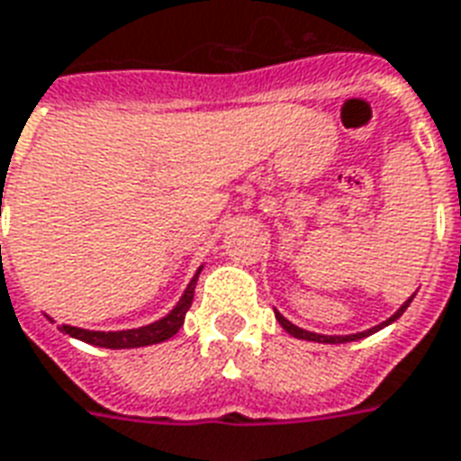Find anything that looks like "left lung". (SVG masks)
<instances>
[{
	"instance_id": "obj_1",
	"label": "left lung",
	"mask_w": 461,
	"mask_h": 461,
	"mask_svg": "<svg viewBox=\"0 0 461 461\" xmlns=\"http://www.w3.org/2000/svg\"><path fill=\"white\" fill-rule=\"evenodd\" d=\"M413 296H415V294H413ZM413 296H411V299H408L406 303H403V306H401V309L393 313V316L386 318L384 323L375 325V328H369V330H365V333H355V335H318V333H311V330H303V328H299V325H294L292 321H286V318H284L279 311H275V316H276V321H279V325H282L284 330H286L289 335H294V338H299V340L330 342V345H338V342H352V340H359V338H366V335H372V333H376V330H382L384 325L393 323V321H396V318H401V313L408 309V303L413 301Z\"/></svg>"
}]
</instances>
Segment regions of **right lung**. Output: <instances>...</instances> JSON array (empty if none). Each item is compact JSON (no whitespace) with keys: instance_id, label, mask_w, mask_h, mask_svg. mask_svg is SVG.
<instances>
[{"instance_id":"1","label":"right lung","mask_w":461,"mask_h":461,"mask_svg":"<svg viewBox=\"0 0 461 461\" xmlns=\"http://www.w3.org/2000/svg\"><path fill=\"white\" fill-rule=\"evenodd\" d=\"M199 272H202V267L196 269V275L192 276V282L186 284V289L185 294H182V299L177 301V306L169 311L165 318L155 321V323L143 325V328H133V330H112V333H104V330H85V328H75V325H60V330L70 335V338H77V340L96 345V348L109 349L145 348V345H155V342L169 340V338L185 325V316L194 301V289H196Z\"/></svg>"}]
</instances>
